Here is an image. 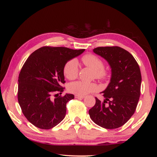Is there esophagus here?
<instances>
[{
	"label": "esophagus",
	"instance_id": "1",
	"mask_svg": "<svg viewBox=\"0 0 157 157\" xmlns=\"http://www.w3.org/2000/svg\"><path fill=\"white\" fill-rule=\"evenodd\" d=\"M75 98H79V99H82V98H85V96L75 95Z\"/></svg>",
	"mask_w": 157,
	"mask_h": 157
}]
</instances>
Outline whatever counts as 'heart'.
Instances as JSON below:
<instances>
[{
    "label": "heart",
    "mask_w": 157,
    "mask_h": 157,
    "mask_svg": "<svg viewBox=\"0 0 157 157\" xmlns=\"http://www.w3.org/2000/svg\"><path fill=\"white\" fill-rule=\"evenodd\" d=\"M82 60L84 65L94 70L95 75L97 78L105 79L109 77V71L103 67L104 63L98 56L93 54H88L83 56ZM78 63L75 59L69 60L63 67V74L66 78L70 80L75 79L78 75ZM97 89L98 86L95 83L82 81L72 82L68 86V90L70 92L79 96L86 95Z\"/></svg>",
    "instance_id": "heart-1"
}]
</instances>
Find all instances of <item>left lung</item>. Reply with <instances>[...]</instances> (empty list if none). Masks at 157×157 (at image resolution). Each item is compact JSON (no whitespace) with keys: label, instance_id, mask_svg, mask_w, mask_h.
<instances>
[{"label":"left lung","instance_id":"8db88e82","mask_svg":"<svg viewBox=\"0 0 157 157\" xmlns=\"http://www.w3.org/2000/svg\"><path fill=\"white\" fill-rule=\"evenodd\" d=\"M95 54L108 62L111 69V80L103 93L101 102L89 110L91 119L106 129L123 125L136 111L140 95L142 76L138 63L130 53L119 46L97 47Z\"/></svg>","mask_w":157,"mask_h":157}]
</instances>
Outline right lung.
Instances as JSON below:
<instances>
[{
    "instance_id": "obj_1",
    "label": "right lung",
    "mask_w": 157,
    "mask_h": 157,
    "mask_svg": "<svg viewBox=\"0 0 157 157\" xmlns=\"http://www.w3.org/2000/svg\"><path fill=\"white\" fill-rule=\"evenodd\" d=\"M84 51L43 46L26 60L19 75L17 97L22 113L33 125L49 129L65 118L67 102L74 95L58 96L64 90L63 67Z\"/></svg>"
}]
</instances>
